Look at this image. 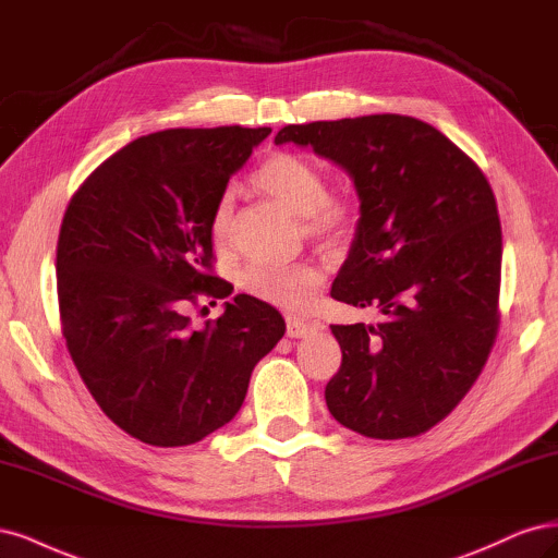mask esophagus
<instances>
[{
    "mask_svg": "<svg viewBox=\"0 0 558 558\" xmlns=\"http://www.w3.org/2000/svg\"><path fill=\"white\" fill-rule=\"evenodd\" d=\"M284 322H287V336H290V338H303V336H308L313 331L308 322L299 319L296 315H287Z\"/></svg>",
    "mask_w": 558,
    "mask_h": 558,
    "instance_id": "esophagus-1",
    "label": "esophagus"
}]
</instances>
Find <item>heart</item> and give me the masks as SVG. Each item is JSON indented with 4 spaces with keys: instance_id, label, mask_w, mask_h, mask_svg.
Masks as SVG:
<instances>
[{
    "instance_id": "b5f03b06",
    "label": "heart",
    "mask_w": 558,
    "mask_h": 558,
    "mask_svg": "<svg viewBox=\"0 0 558 558\" xmlns=\"http://www.w3.org/2000/svg\"><path fill=\"white\" fill-rule=\"evenodd\" d=\"M250 181L262 194L303 215V229L311 239L333 241L343 236L350 227V199L340 192L325 190V175L311 157L290 150L271 153L262 159ZM231 215L233 194L225 192L215 202L208 222L215 243L227 241ZM243 287L255 299L278 305V308L305 311L311 308L319 292L322 271L313 264H255L243 274Z\"/></svg>"
}]
</instances>
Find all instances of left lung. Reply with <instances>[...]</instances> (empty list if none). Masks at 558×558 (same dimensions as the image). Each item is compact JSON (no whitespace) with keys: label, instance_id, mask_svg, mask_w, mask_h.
I'll return each mask as SVG.
<instances>
[{"label":"left lung","instance_id":"obj_1","mask_svg":"<svg viewBox=\"0 0 558 558\" xmlns=\"http://www.w3.org/2000/svg\"><path fill=\"white\" fill-rule=\"evenodd\" d=\"M276 143L311 146L345 169L356 233L331 296L380 311V325H331L343 362L325 399L366 438L420 436L482 373L498 331L500 220L475 161L430 124L397 113L287 124Z\"/></svg>","mask_w":558,"mask_h":558}]
</instances>
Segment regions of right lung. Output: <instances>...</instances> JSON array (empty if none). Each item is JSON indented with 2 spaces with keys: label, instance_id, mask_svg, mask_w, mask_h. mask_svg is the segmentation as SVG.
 Returning a JSON list of instances; mask_svg holds the SVG:
<instances>
[{
  "label": "right lung",
  "instance_id": "add662e5",
  "mask_svg": "<svg viewBox=\"0 0 558 558\" xmlns=\"http://www.w3.org/2000/svg\"><path fill=\"white\" fill-rule=\"evenodd\" d=\"M268 128L165 130L111 155L71 196L58 239L66 350L85 387L132 438L155 447L204 440L241 410L282 315L236 294L194 331L199 296L225 299L213 276L215 202Z\"/></svg>",
  "mask_w": 558,
  "mask_h": 558
}]
</instances>
